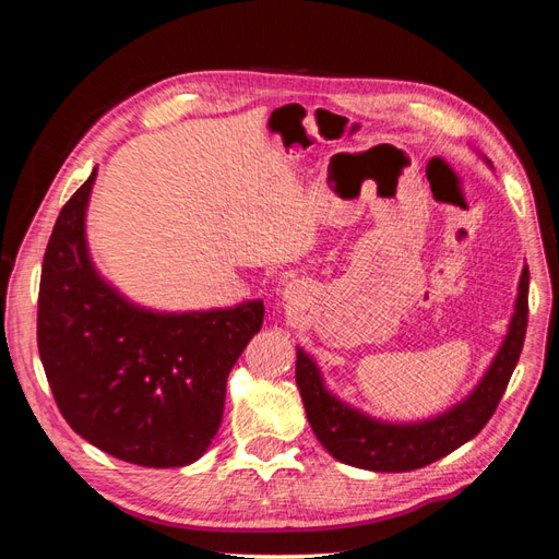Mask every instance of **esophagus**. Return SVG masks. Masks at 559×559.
Here are the masks:
<instances>
[{"label":"esophagus","mask_w":559,"mask_h":559,"mask_svg":"<svg viewBox=\"0 0 559 559\" xmlns=\"http://www.w3.org/2000/svg\"><path fill=\"white\" fill-rule=\"evenodd\" d=\"M286 294H289V296H286V298H292V300H296V289H292V284H289V292H286Z\"/></svg>","instance_id":"34e87169"}]
</instances>
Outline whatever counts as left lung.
<instances>
[{
    "instance_id": "obj_1",
    "label": "left lung",
    "mask_w": 559,
    "mask_h": 559,
    "mask_svg": "<svg viewBox=\"0 0 559 559\" xmlns=\"http://www.w3.org/2000/svg\"><path fill=\"white\" fill-rule=\"evenodd\" d=\"M483 163L492 167L485 156ZM527 294L530 270L524 265L509 331L495 359L462 401L427 419L389 421L354 408L331 392L310 354L296 347V384L319 443L337 462L376 473L415 471L468 443L495 415L520 359L527 331Z\"/></svg>"
}]
</instances>
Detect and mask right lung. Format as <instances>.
<instances>
[{"label":"right lung","mask_w":559,"mask_h":559,"mask_svg":"<svg viewBox=\"0 0 559 559\" xmlns=\"http://www.w3.org/2000/svg\"><path fill=\"white\" fill-rule=\"evenodd\" d=\"M95 179L97 167L44 253L37 343L50 392L67 425L116 460L189 466L222 427L226 380L263 326V300L186 312L132 302L91 257Z\"/></svg>","instance_id":"obj_1"}]
</instances>
